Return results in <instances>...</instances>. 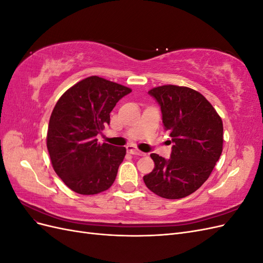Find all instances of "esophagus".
<instances>
[{
    "label": "esophagus",
    "instance_id": "1",
    "mask_svg": "<svg viewBox=\"0 0 263 263\" xmlns=\"http://www.w3.org/2000/svg\"><path fill=\"white\" fill-rule=\"evenodd\" d=\"M126 149H127V153H129V154H132V155H136V156H146V154H145V153H142V151H140V150H138V149H136V148H134L133 146H127V147H126Z\"/></svg>",
    "mask_w": 263,
    "mask_h": 263
}]
</instances>
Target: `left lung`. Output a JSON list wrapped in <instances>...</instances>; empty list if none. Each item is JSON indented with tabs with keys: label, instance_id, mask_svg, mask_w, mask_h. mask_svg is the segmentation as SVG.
<instances>
[{
	"label": "left lung",
	"instance_id": "left-lung-1",
	"mask_svg": "<svg viewBox=\"0 0 263 263\" xmlns=\"http://www.w3.org/2000/svg\"><path fill=\"white\" fill-rule=\"evenodd\" d=\"M148 93L160 105L173 146L168 160L150 155L155 168L144 182L155 194L178 200L195 192L211 176L222 151V122L211 103L191 87L166 84Z\"/></svg>",
	"mask_w": 263,
	"mask_h": 263
}]
</instances>
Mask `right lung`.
Returning <instances> with one entry per match:
<instances>
[{"label":"right lung","mask_w":263,"mask_h":263,"mask_svg":"<svg viewBox=\"0 0 263 263\" xmlns=\"http://www.w3.org/2000/svg\"><path fill=\"white\" fill-rule=\"evenodd\" d=\"M132 89L97 76L85 78L61 95L51 113L47 149L54 172L74 192L93 195L115 181L125 147L100 144L109 113Z\"/></svg>","instance_id":"obj_1"}]
</instances>
